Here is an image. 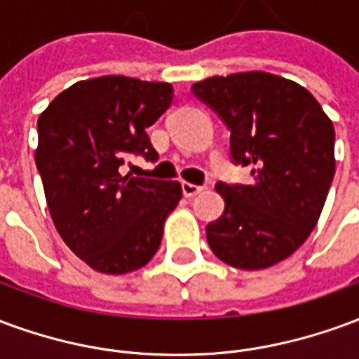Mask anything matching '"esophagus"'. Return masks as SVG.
Returning a JSON list of instances; mask_svg holds the SVG:
<instances>
[{
	"label": "esophagus",
	"instance_id": "esophagus-1",
	"mask_svg": "<svg viewBox=\"0 0 359 359\" xmlns=\"http://www.w3.org/2000/svg\"><path fill=\"white\" fill-rule=\"evenodd\" d=\"M203 190V187L200 184H192V182H182V194L187 196V198H192V196L200 194Z\"/></svg>",
	"mask_w": 359,
	"mask_h": 359
}]
</instances>
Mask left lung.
<instances>
[{
  "label": "left lung",
  "mask_w": 359,
  "mask_h": 359,
  "mask_svg": "<svg viewBox=\"0 0 359 359\" xmlns=\"http://www.w3.org/2000/svg\"><path fill=\"white\" fill-rule=\"evenodd\" d=\"M192 92L231 130V157L252 184L217 182L223 215L205 226L211 252L236 269L283 262L316 229L334 177V126L308 90L277 74L211 76Z\"/></svg>",
  "instance_id": "1"
}]
</instances>
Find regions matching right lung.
I'll return each instance as SVG.
<instances>
[{
  "label": "right lung",
  "instance_id": "obj_1",
  "mask_svg": "<svg viewBox=\"0 0 359 359\" xmlns=\"http://www.w3.org/2000/svg\"><path fill=\"white\" fill-rule=\"evenodd\" d=\"M171 102L169 82L109 74L73 84L38 118L36 167L53 225L94 271L140 269L161 244L180 184L123 177L118 167L128 154L159 157L146 128Z\"/></svg>",
  "mask_w": 359,
  "mask_h": 359
}]
</instances>
